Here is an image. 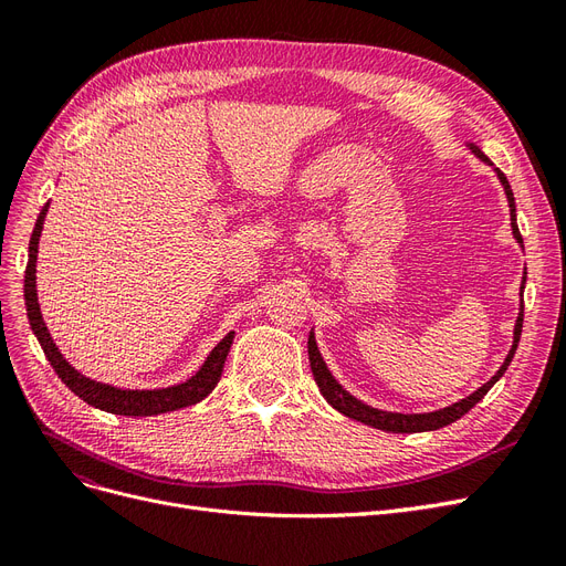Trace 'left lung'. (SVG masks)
<instances>
[{
  "instance_id": "obj_1",
  "label": "left lung",
  "mask_w": 566,
  "mask_h": 566,
  "mask_svg": "<svg viewBox=\"0 0 566 566\" xmlns=\"http://www.w3.org/2000/svg\"><path fill=\"white\" fill-rule=\"evenodd\" d=\"M468 148L472 150V156L479 158L482 163H486L489 167H493V163L486 158V153L479 148L474 142H468ZM495 177H499L503 191H505V198H507V208H510V229H512V238H515L517 245L524 250V241L520 235V227H517V208H515V196H512V188L505 179V175L501 172L499 167H493ZM524 285H526V266H524V276H522V285H520V312H517V321H515V328H512V345H510V352L505 356V361L501 364V368L493 373V378L486 380L482 387L474 389L472 394H468L465 399H460L447 408H439V410H430V413H397V410H382V408H375L361 399H356L352 391H347L345 387H342L335 375L331 373V368L325 366L323 356L318 352V345H316V335H314V328L310 333V342H306V349H310V364H312V373H314V380L323 394V399L328 401L337 413L347 416L356 422H364L368 427H375V430H382V432H394V434H413V432H434V430H441V427H447L451 422H455L458 418H462L468 413V410L472 406H476L479 401L484 399V394L499 382L510 361L512 356H515L517 352V345H520V335H522V321H524Z\"/></svg>"
}]
</instances>
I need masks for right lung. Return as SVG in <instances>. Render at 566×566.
Segmentation results:
<instances>
[{
    "instance_id": "obj_1",
    "label": "right lung",
    "mask_w": 566,
    "mask_h": 566,
    "mask_svg": "<svg viewBox=\"0 0 566 566\" xmlns=\"http://www.w3.org/2000/svg\"><path fill=\"white\" fill-rule=\"evenodd\" d=\"M49 212V202L42 208L35 229L30 235V248H28V266H25V310L30 328L35 333L40 347L44 349L46 361L51 368L56 370L63 385L71 389L82 401L90 406L106 410V413L115 416H129V418H144V416H160L169 413V410H179L196 406L202 401L208 394L217 387L221 370H224V361L229 356V349L233 345V331L227 333L217 342V347L205 358V364L188 378L186 382L172 385V387H158V389H119L106 382H98L82 375L73 364H67V358L56 347L54 337L49 335L46 323L40 312V300H38V250H40V235L44 229V219Z\"/></svg>"
}]
</instances>
